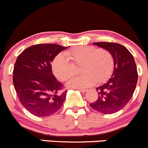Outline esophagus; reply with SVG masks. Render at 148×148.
<instances>
[{
    "instance_id": "esophagus-1",
    "label": "esophagus",
    "mask_w": 148,
    "mask_h": 148,
    "mask_svg": "<svg viewBox=\"0 0 148 148\" xmlns=\"http://www.w3.org/2000/svg\"><path fill=\"white\" fill-rule=\"evenodd\" d=\"M79 90L81 91V92H82V93L86 92V91H87L86 89H84V88H79Z\"/></svg>"
}]
</instances>
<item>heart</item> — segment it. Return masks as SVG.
Returning a JSON list of instances; mask_svg holds the SVG:
<instances>
[{
    "mask_svg": "<svg viewBox=\"0 0 148 148\" xmlns=\"http://www.w3.org/2000/svg\"><path fill=\"white\" fill-rule=\"evenodd\" d=\"M63 54L56 56L52 62V70L56 77L62 82L68 80L77 73V66H81L80 76L68 82V86L84 88L96 82L101 83L108 79L114 66L113 57L105 48L81 45L71 48ZM69 58L71 61L68 60Z\"/></svg>",
    "mask_w": 148,
    "mask_h": 148,
    "instance_id": "obj_1",
    "label": "heart"
}]
</instances>
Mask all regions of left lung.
I'll return each mask as SVG.
<instances>
[{"label": "left lung", "mask_w": 148, "mask_h": 148, "mask_svg": "<svg viewBox=\"0 0 148 148\" xmlns=\"http://www.w3.org/2000/svg\"><path fill=\"white\" fill-rule=\"evenodd\" d=\"M94 45L111 52L114 67L108 82L96 88L97 101L89 105L96 111L111 114L125 106L133 96L138 78L136 62L128 49L119 43L101 42Z\"/></svg>", "instance_id": "1"}]
</instances>
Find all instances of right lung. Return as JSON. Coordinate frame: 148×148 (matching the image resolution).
Masks as SVG:
<instances>
[{"mask_svg": "<svg viewBox=\"0 0 148 148\" xmlns=\"http://www.w3.org/2000/svg\"><path fill=\"white\" fill-rule=\"evenodd\" d=\"M67 47L38 44L27 47L18 55L12 82L19 101L34 116L45 117L58 111L66 91L54 76L51 63Z\"/></svg>", "mask_w": 148, "mask_h": 148, "instance_id": "right-lung-1", "label": "right lung"}]
</instances>
